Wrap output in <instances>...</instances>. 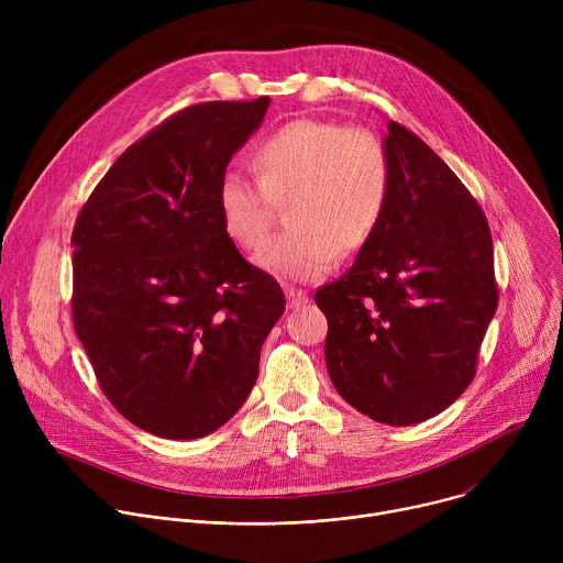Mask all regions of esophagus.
<instances>
[{
  "mask_svg": "<svg viewBox=\"0 0 563 563\" xmlns=\"http://www.w3.org/2000/svg\"><path fill=\"white\" fill-rule=\"evenodd\" d=\"M285 296H287V307L289 309H298V307L307 305V294L300 291V289H285Z\"/></svg>",
  "mask_w": 563,
  "mask_h": 563,
  "instance_id": "34e87169",
  "label": "esophagus"
}]
</instances>
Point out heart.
I'll return each instance as SVG.
<instances>
[{"label":"heart","mask_w":563,"mask_h":563,"mask_svg":"<svg viewBox=\"0 0 563 563\" xmlns=\"http://www.w3.org/2000/svg\"><path fill=\"white\" fill-rule=\"evenodd\" d=\"M252 167L258 184L235 169L220 176L216 211L240 250H256L274 205L289 200V229L256 256L261 269L285 280H316L332 272L339 252L365 247L389 202V153L367 129L300 118L254 146Z\"/></svg>","instance_id":"obj_1"}]
</instances>
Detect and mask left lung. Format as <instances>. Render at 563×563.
<instances>
[{"label": "left lung", "mask_w": 563, "mask_h": 563, "mask_svg": "<svg viewBox=\"0 0 563 563\" xmlns=\"http://www.w3.org/2000/svg\"><path fill=\"white\" fill-rule=\"evenodd\" d=\"M385 216L339 280L320 287L325 363L352 408L387 426L443 412L476 372L497 311L493 235L478 202L412 131L387 124Z\"/></svg>", "instance_id": "left-lung-1"}]
</instances>
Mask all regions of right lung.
<instances>
[{
  "label": "right lung",
  "mask_w": 563,
  "mask_h": 563,
  "mask_svg": "<svg viewBox=\"0 0 563 563\" xmlns=\"http://www.w3.org/2000/svg\"><path fill=\"white\" fill-rule=\"evenodd\" d=\"M269 98L202 102L131 144L77 216L73 325L113 408L200 439L245 404L285 311L280 285L222 231L216 189Z\"/></svg>",
  "instance_id": "right-lung-1"
}]
</instances>
